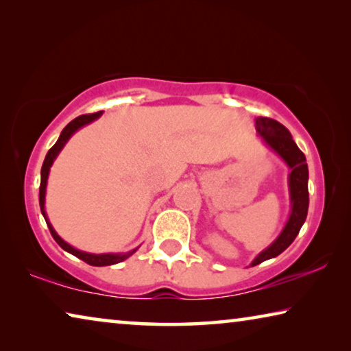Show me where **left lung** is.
<instances>
[{
  "label": "left lung",
  "mask_w": 351,
  "mask_h": 351,
  "mask_svg": "<svg viewBox=\"0 0 351 351\" xmlns=\"http://www.w3.org/2000/svg\"><path fill=\"white\" fill-rule=\"evenodd\" d=\"M255 128H257V133L261 136V139L265 141V144L271 147L291 169L288 178L291 213L280 235L277 237L271 246L266 247L265 251H261L254 258L251 266L260 265L261 261L277 257V255H280L294 241L300 228L305 223L308 204H310V197H308L306 158L300 152V148L295 145L288 128L283 127L280 122L269 117L255 119Z\"/></svg>",
  "instance_id": "8db88e82"
}]
</instances>
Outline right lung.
Wrapping results in <instances>:
<instances>
[{"mask_svg":"<svg viewBox=\"0 0 351 351\" xmlns=\"http://www.w3.org/2000/svg\"><path fill=\"white\" fill-rule=\"evenodd\" d=\"M100 116H102V111L93 112V114H82L79 117H75L74 121H71L68 125L63 128L60 138L57 139L56 144L52 145V148H51L49 152H47L46 158H45V162H43V167H41V181H40L38 199H40L41 213H43L47 228H49V230H51V235L54 237V240L58 243V246H60L62 249H64V251H66V252L75 255L77 258L86 261V263L91 265V266H110V265H116V263H121V261H123V260H127L130 255H133L136 251H138V247L133 249V251H130V252H121V254H90V252L79 251V249H75V247H73L71 245H68L66 241L62 240L60 237H58V234L56 232L54 228H52V224L49 223V219H47L46 210H45V195H46L47 176H49L51 165H52V162L56 161L57 154L62 152V148L64 147V144H66L71 136H73L77 132V130L82 128V127H85L86 123L96 121V119H99Z\"/></svg>","mask_w":351,"mask_h":351,"instance_id":"1","label":"right lung"}]
</instances>
